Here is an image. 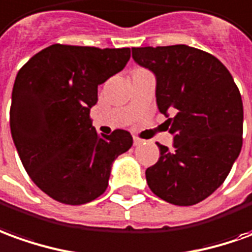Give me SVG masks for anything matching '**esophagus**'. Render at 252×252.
Instances as JSON below:
<instances>
[{"label":"esophagus","mask_w":252,"mask_h":252,"mask_svg":"<svg viewBox=\"0 0 252 252\" xmlns=\"http://www.w3.org/2000/svg\"><path fill=\"white\" fill-rule=\"evenodd\" d=\"M133 141H134V145H136V147H138V145H141V144L144 143V140L138 138V137H134V138H133Z\"/></svg>","instance_id":"1"}]
</instances>
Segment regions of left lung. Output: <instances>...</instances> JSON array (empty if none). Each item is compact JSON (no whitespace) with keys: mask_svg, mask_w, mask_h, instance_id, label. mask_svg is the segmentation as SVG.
Listing matches in <instances>:
<instances>
[{"mask_svg":"<svg viewBox=\"0 0 252 252\" xmlns=\"http://www.w3.org/2000/svg\"><path fill=\"white\" fill-rule=\"evenodd\" d=\"M156 75V103L174 136L158 143L159 160L147 169L149 189L176 206L209 197L228 177L243 145V101L230 72L216 56L187 45L131 48Z\"/></svg>","mask_w":252,"mask_h":252,"instance_id":"left-lung-1","label":"left lung"}]
</instances>
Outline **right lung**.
Instances as JSON below:
<instances>
[{"instance_id": "1", "label": "right lung", "mask_w": 252, "mask_h": 252, "mask_svg": "<svg viewBox=\"0 0 252 252\" xmlns=\"http://www.w3.org/2000/svg\"><path fill=\"white\" fill-rule=\"evenodd\" d=\"M129 59V48L55 43L17 72L12 138L32 182L57 202L79 206L103 195L112 162L133 145L126 130L100 136L90 118L98 85L122 71Z\"/></svg>"}]
</instances>
